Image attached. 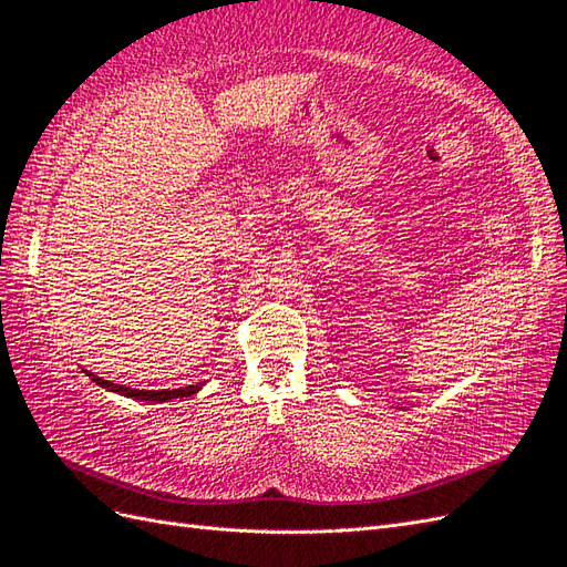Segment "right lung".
<instances>
[{
	"instance_id": "obj_1",
	"label": "right lung",
	"mask_w": 567,
	"mask_h": 567,
	"mask_svg": "<svg viewBox=\"0 0 567 567\" xmlns=\"http://www.w3.org/2000/svg\"><path fill=\"white\" fill-rule=\"evenodd\" d=\"M84 372L95 384H99V388L122 394L127 399H136V402H146V404H163V402H171V399H187L204 388V384L199 382V384H187V388H179V390H132V388H124V384H115V382L93 375V372H89V370H84Z\"/></svg>"
}]
</instances>
